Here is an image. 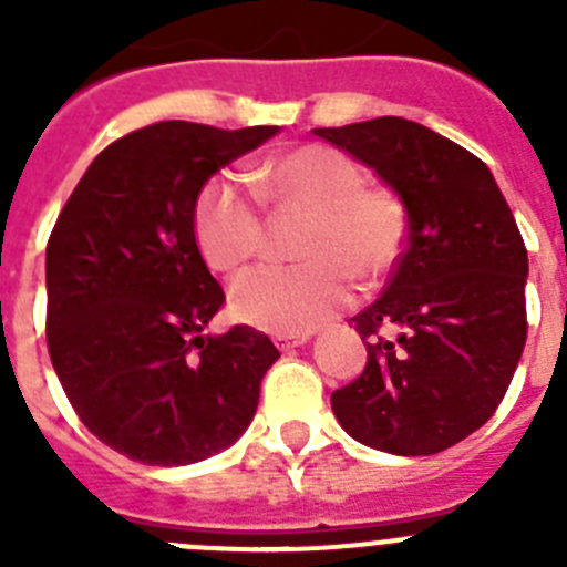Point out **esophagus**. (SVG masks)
Wrapping results in <instances>:
<instances>
[{
    "mask_svg": "<svg viewBox=\"0 0 567 567\" xmlns=\"http://www.w3.org/2000/svg\"><path fill=\"white\" fill-rule=\"evenodd\" d=\"M307 340H309V332L275 334V346H278V349H284V352H287V349H295V346H300V343H307Z\"/></svg>",
    "mask_w": 567,
    "mask_h": 567,
    "instance_id": "esophagus-1",
    "label": "esophagus"
}]
</instances>
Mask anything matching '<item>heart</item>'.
I'll return each mask as SVG.
<instances>
[{
	"label": "heart",
	"instance_id": "obj_1",
	"mask_svg": "<svg viewBox=\"0 0 567 567\" xmlns=\"http://www.w3.org/2000/svg\"><path fill=\"white\" fill-rule=\"evenodd\" d=\"M252 193L233 178H213L193 207L195 244L215 272H238L258 258L275 213L307 215L295 267H258L235 280L233 312L275 334L327 323L352 300V280L380 287L403 260L412 209L392 184H369L352 155L329 144L278 153L249 173Z\"/></svg>",
	"mask_w": 567,
	"mask_h": 567
}]
</instances>
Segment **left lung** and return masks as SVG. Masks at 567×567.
<instances>
[{
  "instance_id": "obj_1",
  "label": "left lung",
  "mask_w": 567,
  "mask_h": 567,
  "mask_svg": "<svg viewBox=\"0 0 567 567\" xmlns=\"http://www.w3.org/2000/svg\"><path fill=\"white\" fill-rule=\"evenodd\" d=\"M378 169L412 209L400 267L354 315L365 369L332 392L334 417L378 452L423 457L488 423L523 354L528 249L491 169L417 122L318 127Z\"/></svg>"
}]
</instances>
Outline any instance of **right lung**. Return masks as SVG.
I'll return each instance as SVG.
<instances>
[{
	"mask_svg": "<svg viewBox=\"0 0 567 567\" xmlns=\"http://www.w3.org/2000/svg\"><path fill=\"white\" fill-rule=\"evenodd\" d=\"M278 127L158 122L115 138L70 193L48 238V352L73 412L144 465L221 452L252 420L280 358L238 323L204 334L221 284L195 244L193 207L221 167Z\"/></svg>",
	"mask_w": 567,
	"mask_h": 567,
	"instance_id": "obj_1",
	"label": "right lung"
}]
</instances>
